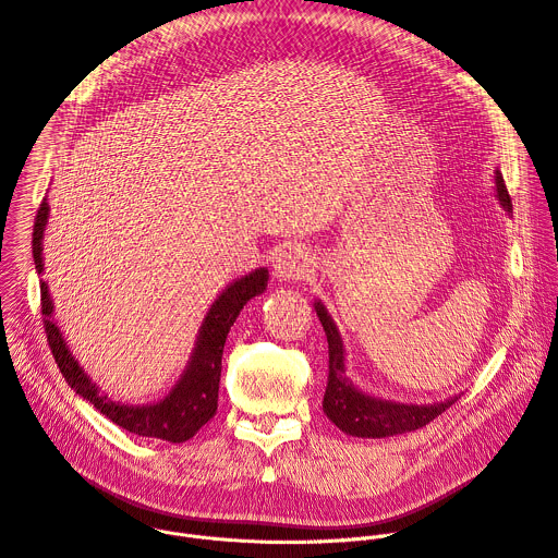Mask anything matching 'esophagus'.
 <instances>
[{"instance_id": "1", "label": "esophagus", "mask_w": 558, "mask_h": 558, "mask_svg": "<svg viewBox=\"0 0 558 558\" xmlns=\"http://www.w3.org/2000/svg\"><path fill=\"white\" fill-rule=\"evenodd\" d=\"M274 271L282 280H308V276L313 274V265L304 250L289 245L276 254Z\"/></svg>"}]
</instances>
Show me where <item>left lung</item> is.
I'll list each match as a JSON object with an SVG mask.
<instances>
[{
  "label": "left lung",
  "instance_id": "8db88e82",
  "mask_svg": "<svg viewBox=\"0 0 558 558\" xmlns=\"http://www.w3.org/2000/svg\"><path fill=\"white\" fill-rule=\"evenodd\" d=\"M497 194L504 207L510 211L512 201L506 190L504 177L497 172ZM315 313L320 317L329 340V384L325 392L323 409L327 417L344 433L353 437H390L400 433L417 430L448 411L457 397H450L448 402L430 404V407H407V404H392L384 400H375L360 392L344 375V349L342 338L331 320L327 308L315 302Z\"/></svg>",
  "mask_w": 558,
  "mask_h": 558
}]
</instances>
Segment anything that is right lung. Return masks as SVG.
<instances>
[{"instance_id": "add662e5", "label": "right lung", "mask_w": 558, "mask_h": 558, "mask_svg": "<svg viewBox=\"0 0 558 558\" xmlns=\"http://www.w3.org/2000/svg\"><path fill=\"white\" fill-rule=\"evenodd\" d=\"M48 220V203L41 201L33 227V258L35 269L41 274V235ZM269 280L267 269H256L250 276L235 280L229 284L218 300L211 304L205 323L201 327V336L196 342V351L192 362L181 377V381L172 388V392L163 402L149 404V407H128L108 400L106 395L90 381V377L78 368V362L70 355L57 325L50 320L52 302L48 295L46 282H41V315H44V329L52 351V357L70 384V388L82 395L86 402L95 404L110 422L117 426L138 435V437H156L172 444L187 441L203 428L218 409V384H220V368H222V349L229 329L233 327L238 313L258 293L265 291Z\"/></svg>"}]
</instances>
